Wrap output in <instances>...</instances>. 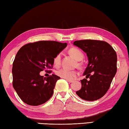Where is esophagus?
Wrapping results in <instances>:
<instances>
[{
  "instance_id": "obj_1",
  "label": "esophagus",
  "mask_w": 129,
  "mask_h": 129,
  "mask_svg": "<svg viewBox=\"0 0 129 129\" xmlns=\"http://www.w3.org/2000/svg\"><path fill=\"white\" fill-rule=\"evenodd\" d=\"M67 82H70V83H72V82H74V80H68V79H67Z\"/></svg>"
}]
</instances>
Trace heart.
<instances>
[{
	"label": "heart",
	"mask_w": 129,
	"mask_h": 129,
	"mask_svg": "<svg viewBox=\"0 0 129 129\" xmlns=\"http://www.w3.org/2000/svg\"><path fill=\"white\" fill-rule=\"evenodd\" d=\"M69 53L74 58L76 59L78 61L77 65L78 67H81L82 64L80 62V61L82 60L84 58V54L82 51L79 49L77 47H72L69 50ZM61 54L58 53L53 58V65L55 68H58L61 64ZM55 74L57 76L61 77V78L65 79L72 80L76 78L78 76V72L76 71H70L66 69L62 68L60 70H57L55 72Z\"/></svg>",
	"instance_id": "1"
}]
</instances>
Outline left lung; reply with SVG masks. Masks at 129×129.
I'll return each instance as SVG.
<instances>
[{
    "mask_svg": "<svg viewBox=\"0 0 129 129\" xmlns=\"http://www.w3.org/2000/svg\"><path fill=\"white\" fill-rule=\"evenodd\" d=\"M74 45L84 51L89 59L83 73L86 79L80 80L82 88L76 92V94L86 101L101 99L108 90L116 73V51L109 43L102 40H76Z\"/></svg>",
    "mask_w": 129,
    "mask_h": 129,
    "instance_id": "1",
    "label": "left lung"
}]
</instances>
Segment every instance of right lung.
<instances>
[{
  "label": "right lung",
  "mask_w": 129,
  "mask_h": 129,
  "mask_svg": "<svg viewBox=\"0 0 129 129\" xmlns=\"http://www.w3.org/2000/svg\"><path fill=\"white\" fill-rule=\"evenodd\" d=\"M67 46L45 40L26 44L19 50L13 63V86L24 103L37 106L51 97L60 78L54 74L44 78L40 72L52 68L54 57Z\"/></svg>",
  "instance_id": "obj_1"
}]
</instances>
